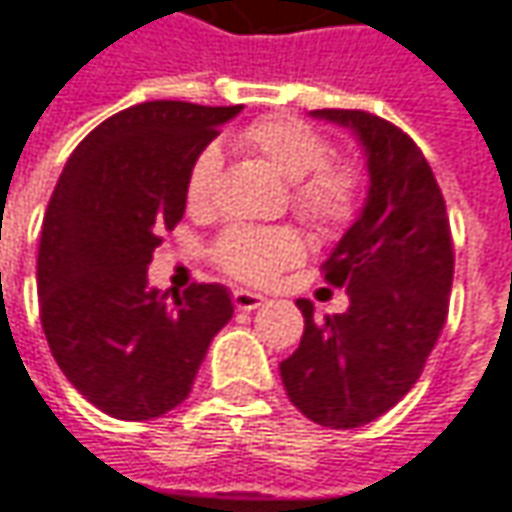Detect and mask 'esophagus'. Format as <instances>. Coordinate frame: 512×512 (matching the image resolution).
Masks as SVG:
<instances>
[{"instance_id":"34e87169","label":"esophagus","mask_w":512,"mask_h":512,"mask_svg":"<svg viewBox=\"0 0 512 512\" xmlns=\"http://www.w3.org/2000/svg\"><path fill=\"white\" fill-rule=\"evenodd\" d=\"M233 305L239 311H256V308L265 305V296L253 294V291H233Z\"/></svg>"}]
</instances>
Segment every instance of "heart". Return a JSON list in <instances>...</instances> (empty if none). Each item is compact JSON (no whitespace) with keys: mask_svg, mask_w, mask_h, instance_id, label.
Wrapping results in <instances>:
<instances>
[{"mask_svg":"<svg viewBox=\"0 0 512 512\" xmlns=\"http://www.w3.org/2000/svg\"><path fill=\"white\" fill-rule=\"evenodd\" d=\"M239 143L265 158L291 184V207L320 233H340L363 213L366 169L360 161L337 155L317 126L291 115L262 117L239 132ZM221 149L207 143L187 169V207L201 213L216 201L221 178ZM218 270L233 279L265 285L302 256V242L291 227H227L210 250Z\"/></svg>","mask_w":512,"mask_h":512,"instance_id":"heart-1","label":"heart"}]
</instances>
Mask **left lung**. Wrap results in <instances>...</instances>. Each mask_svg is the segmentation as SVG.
Returning <instances> with one entry per match:
<instances>
[{"label": "left lung", "mask_w": 512, "mask_h": 512, "mask_svg": "<svg viewBox=\"0 0 512 512\" xmlns=\"http://www.w3.org/2000/svg\"><path fill=\"white\" fill-rule=\"evenodd\" d=\"M357 132L369 155V201L334 253L325 282L345 288V314L317 320L296 299L305 334L279 374L296 409L328 429L386 415L421 377L447 322L455 250L447 204L418 143L363 109H317Z\"/></svg>", "instance_id": "left-lung-1"}]
</instances>
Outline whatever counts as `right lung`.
<instances>
[{
    "label": "right lung",
    "mask_w": 512,
    "mask_h": 512,
    "mask_svg": "<svg viewBox=\"0 0 512 512\" xmlns=\"http://www.w3.org/2000/svg\"><path fill=\"white\" fill-rule=\"evenodd\" d=\"M242 106L149 100L103 120L71 152L37 256L39 320L68 383L120 421L187 400L207 348L233 317L221 285L161 296L146 268L187 207V169Z\"/></svg>",
    "instance_id": "obj_1"
}]
</instances>
